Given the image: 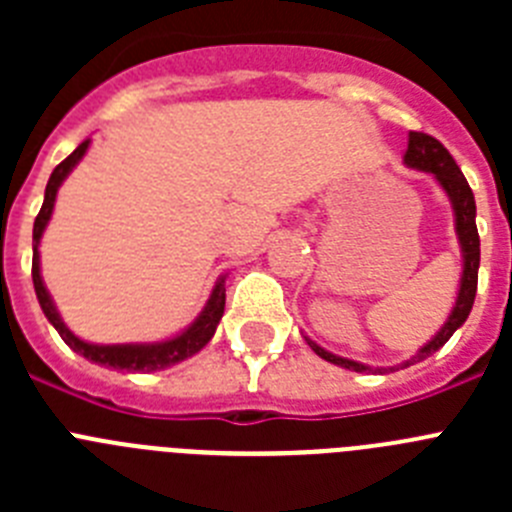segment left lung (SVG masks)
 Masks as SVG:
<instances>
[{
  "instance_id": "left-lung-1",
  "label": "left lung",
  "mask_w": 512,
  "mask_h": 512,
  "mask_svg": "<svg viewBox=\"0 0 512 512\" xmlns=\"http://www.w3.org/2000/svg\"><path fill=\"white\" fill-rule=\"evenodd\" d=\"M402 164L408 166V169H418V171H425V174H431L433 179H436L438 187L443 189V194L449 197L451 210H454L456 241H459V251H461L459 289H456V300L449 312V318H446V323L436 330V336H433L428 343H423V346H420L408 361H402V364L397 366H369V364H361V361L346 359V356L330 354V351H325L320 343H315L310 336H305L307 346H310L320 359L359 374L395 372V369H400V366L405 369V366H413L418 364V361L428 359L431 354H436L438 348L449 341L456 330L464 325V320L469 318V312H472V305H474V295H477V271H479L477 205H474V194L472 189H469L467 179H464L461 169L456 166L454 158H451V153L446 151L436 138H431V135H425V133L408 135V148H405Z\"/></svg>"
}]
</instances>
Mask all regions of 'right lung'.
Returning a JSON list of instances; mask_svg holds the SVG:
<instances>
[{
  "label": "right lung",
  "mask_w": 512,
  "mask_h": 512,
  "mask_svg": "<svg viewBox=\"0 0 512 512\" xmlns=\"http://www.w3.org/2000/svg\"><path fill=\"white\" fill-rule=\"evenodd\" d=\"M92 140H84L69 158H63L61 164L53 169L51 179H48V187H45L43 207H40L38 217H35L33 225V287L35 295H38L40 310L48 318V323L58 330V336L66 341V346H71L76 354H81L84 359L94 361L99 366H112V369H120V372H161V369H169V366L179 364V361L189 359V356L200 354L202 348L210 343V338L215 336L217 325H220V318H223L225 310V279L228 274H220L212 287L210 297H207L205 307L192 323L184 330L174 333L169 338H161V341H148V343H94L84 341L63 323L61 312H58L56 302H53L51 292L45 287L43 274H40V238H43L45 228L51 223L53 207H56V197L61 184L69 179L71 171L79 166V161L87 156Z\"/></svg>",
  "instance_id": "add662e5"
}]
</instances>
